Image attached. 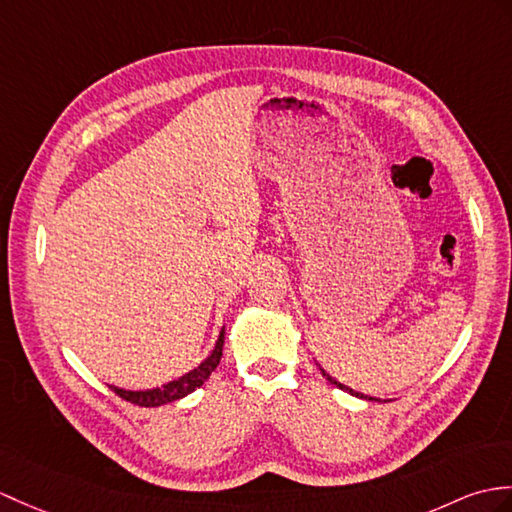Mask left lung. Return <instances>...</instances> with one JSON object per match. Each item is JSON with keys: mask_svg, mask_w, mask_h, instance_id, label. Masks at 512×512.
Instances as JSON below:
<instances>
[{"mask_svg": "<svg viewBox=\"0 0 512 512\" xmlns=\"http://www.w3.org/2000/svg\"><path fill=\"white\" fill-rule=\"evenodd\" d=\"M320 373H323L325 377H327V382H331V384H334V386H338L340 390H344V392H349V395H353V397H360V399H368V401H377V399H373V397H366V395H362V392H355L353 388H349V386H342L340 382H336V379L334 377H331V375H327L325 371H323V368H320Z\"/></svg>", "mask_w": 512, "mask_h": 512, "instance_id": "1", "label": "left lung"}]
</instances>
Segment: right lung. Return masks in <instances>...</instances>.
Segmentation results:
<instances>
[{
	"mask_svg": "<svg viewBox=\"0 0 512 512\" xmlns=\"http://www.w3.org/2000/svg\"><path fill=\"white\" fill-rule=\"evenodd\" d=\"M222 344H224V331L220 334L216 347H213L211 355L205 362H202L198 368H194V371H189L187 375L174 379V382H170V384H165L163 388L137 390L135 392V390H124V388L111 386V390L115 392L117 397H122L124 401L135 403V406H141V408H157V406H163V403L181 399V397L189 395V392H194L196 388H200L202 384L207 382L209 375L216 371V366L220 364V358H222Z\"/></svg>",
	"mask_w": 512,
	"mask_h": 512,
	"instance_id": "1",
	"label": "right lung"
}]
</instances>
